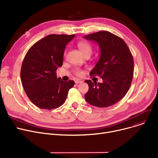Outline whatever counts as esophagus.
<instances>
[{
  "mask_svg": "<svg viewBox=\"0 0 158 158\" xmlns=\"http://www.w3.org/2000/svg\"><path fill=\"white\" fill-rule=\"evenodd\" d=\"M75 82H76V84H79V83H81V82H82V81H81V80H76Z\"/></svg>",
  "mask_w": 158,
  "mask_h": 158,
  "instance_id": "esophagus-1",
  "label": "esophagus"
}]
</instances>
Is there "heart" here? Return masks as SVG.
<instances>
[{
    "instance_id": "b5f03b06",
    "label": "heart",
    "mask_w": 158,
    "mask_h": 158,
    "mask_svg": "<svg viewBox=\"0 0 158 158\" xmlns=\"http://www.w3.org/2000/svg\"><path fill=\"white\" fill-rule=\"evenodd\" d=\"M77 47L79 48L81 52L84 56L91 55L92 52V45L89 41L86 40H81L77 43ZM74 73L78 77H82L84 75V71L81 69H77L75 70Z\"/></svg>"
}]
</instances>
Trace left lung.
Returning a JSON list of instances; mask_svg holds the SVG:
<instances>
[{"label":"left lung","instance_id":"obj_1","mask_svg":"<svg viewBox=\"0 0 158 158\" xmlns=\"http://www.w3.org/2000/svg\"><path fill=\"white\" fill-rule=\"evenodd\" d=\"M84 38L95 41L100 48V59L89 75L98 76L103 80L102 83L85 81L89 86L85 99L98 107H109L120 101L130 88L134 72L133 57L125 41L110 32L98 31Z\"/></svg>","mask_w":158,"mask_h":158}]
</instances>
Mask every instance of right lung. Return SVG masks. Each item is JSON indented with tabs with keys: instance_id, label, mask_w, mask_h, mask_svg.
Here are the masks:
<instances>
[{
	"instance_id": "add662e5",
	"label": "right lung",
	"mask_w": 158,
	"mask_h": 158,
	"mask_svg": "<svg viewBox=\"0 0 158 158\" xmlns=\"http://www.w3.org/2000/svg\"><path fill=\"white\" fill-rule=\"evenodd\" d=\"M75 35H49L33 45L25 56L20 78L30 101L40 109L51 110L61 106L75 82L57 78L63 64L66 45Z\"/></svg>"
}]
</instances>
